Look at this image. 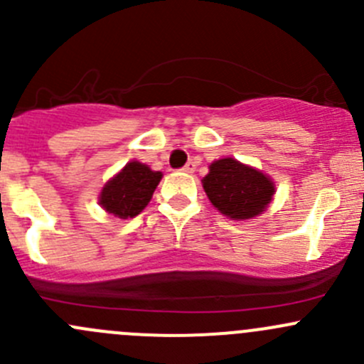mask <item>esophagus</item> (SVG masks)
Returning <instances> with one entry per match:
<instances>
[{
  "label": "esophagus",
  "mask_w": 364,
  "mask_h": 364,
  "mask_svg": "<svg viewBox=\"0 0 364 364\" xmlns=\"http://www.w3.org/2000/svg\"><path fill=\"white\" fill-rule=\"evenodd\" d=\"M196 167H197V164H196V161H192V160H190L188 164H186L185 167L181 168V171H183V172H188V174H190V172H193V171H196Z\"/></svg>",
  "instance_id": "1"
}]
</instances>
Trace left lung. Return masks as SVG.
I'll use <instances>...</instances> for the list:
<instances>
[{
	"label": "left lung",
	"mask_w": 364,
	"mask_h": 364,
	"mask_svg": "<svg viewBox=\"0 0 364 364\" xmlns=\"http://www.w3.org/2000/svg\"><path fill=\"white\" fill-rule=\"evenodd\" d=\"M203 186L211 204L234 220L260 215L274 193L273 181L266 174L234 159L213 161Z\"/></svg>",
	"instance_id": "left-lung-1"
}]
</instances>
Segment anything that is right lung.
Masks as SVG:
<instances>
[{
  "mask_svg": "<svg viewBox=\"0 0 364 364\" xmlns=\"http://www.w3.org/2000/svg\"><path fill=\"white\" fill-rule=\"evenodd\" d=\"M160 179L161 172L151 171L139 161H130L104 186L100 193L102 208L117 218H134L151 200Z\"/></svg>",
  "mask_w": 364,
  "mask_h": 364,
  "instance_id": "add662e5",
  "label": "right lung"
}]
</instances>
